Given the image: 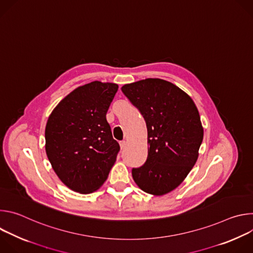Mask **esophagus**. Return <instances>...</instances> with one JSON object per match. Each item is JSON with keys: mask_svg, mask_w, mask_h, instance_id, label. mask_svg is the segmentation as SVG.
Listing matches in <instances>:
<instances>
[{"mask_svg": "<svg viewBox=\"0 0 253 253\" xmlns=\"http://www.w3.org/2000/svg\"><path fill=\"white\" fill-rule=\"evenodd\" d=\"M126 145H127V141L123 140V141L120 142V147H121V149H124V148L126 147Z\"/></svg>", "mask_w": 253, "mask_h": 253, "instance_id": "34e87169", "label": "esophagus"}]
</instances>
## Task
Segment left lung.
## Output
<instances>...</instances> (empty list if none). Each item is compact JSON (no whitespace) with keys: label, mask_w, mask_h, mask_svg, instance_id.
I'll return each mask as SVG.
<instances>
[{"label":"left lung","mask_w":253,"mask_h":253,"mask_svg":"<svg viewBox=\"0 0 253 253\" xmlns=\"http://www.w3.org/2000/svg\"><path fill=\"white\" fill-rule=\"evenodd\" d=\"M147 126L148 157L132 169L135 183L146 193L167 194L183 182L198 158L203 127L191 97L176 85L148 78L121 88Z\"/></svg>","instance_id":"obj_1"}]
</instances>
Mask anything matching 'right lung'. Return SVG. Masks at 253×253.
Listing matches in <instances>:
<instances>
[{"label": "right lung", "instance_id": "right-lung-1", "mask_svg": "<svg viewBox=\"0 0 253 253\" xmlns=\"http://www.w3.org/2000/svg\"><path fill=\"white\" fill-rule=\"evenodd\" d=\"M118 90L94 81L76 88L55 107L46 129V153L53 170L71 190L99 189L113 167L120 146L106 114Z\"/></svg>", "mask_w": 253, "mask_h": 253}]
</instances>
